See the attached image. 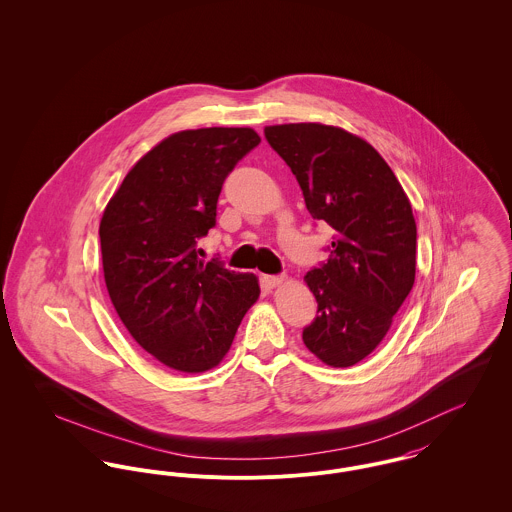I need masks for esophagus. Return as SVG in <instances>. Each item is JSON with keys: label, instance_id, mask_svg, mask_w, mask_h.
<instances>
[{"label": "esophagus", "instance_id": "1", "mask_svg": "<svg viewBox=\"0 0 512 512\" xmlns=\"http://www.w3.org/2000/svg\"><path fill=\"white\" fill-rule=\"evenodd\" d=\"M283 281H285L283 275H264V283H266L268 287H277V285H281Z\"/></svg>", "mask_w": 512, "mask_h": 512}]
</instances>
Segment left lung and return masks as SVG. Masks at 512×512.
Masks as SVG:
<instances>
[{
    "label": "left lung",
    "mask_w": 512,
    "mask_h": 512,
    "mask_svg": "<svg viewBox=\"0 0 512 512\" xmlns=\"http://www.w3.org/2000/svg\"><path fill=\"white\" fill-rule=\"evenodd\" d=\"M264 136L295 174L312 219L334 229L328 260L305 277L318 310L303 341L326 365L351 367L386 336L413 287L408 196L375 147L341 128L281 124Z\"/></svg>",
    "instance_id": "1"
}]
</instances>
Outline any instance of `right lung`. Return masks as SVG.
Wrapping results in <instances>:
<instances>
[{"mask_svg": "<svg viewBox=\"0 0 512 512\" xmlns=\"http://www.w3.org/2000/svg\"><path fill=\"white\" fill-rule=\"evenodd\" d=\"M258 143L250 128L172 134L137 161L104 209L110 301L134 340L174 371L219 365L260 295L256 275L198 256L225 178Z\"/></svg>", "mask_w": 512, "mask_h": 512, "instance_id": "1", "label": "right lung"}]
</instances>
